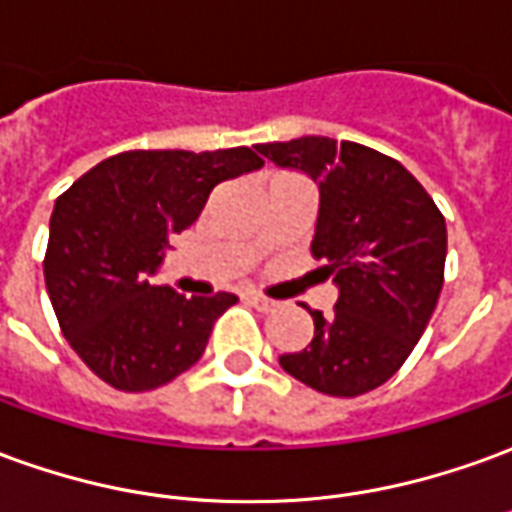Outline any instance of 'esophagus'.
<instances>
[{"instance_id": "esophagus-1", "label": "esophagus", "mask_w": 512, "mask_h": 512, "mask_svg": "<svg viewBox=\"0 0 512 512\" xmlns=\"http://www.w3.org/2000/svg\"><path fill=\"white\" fill-rule=\"evenodd\" d=\"M249 299H252V305H255L257 310H263V313H268V310H277V307H280V302H274V299H268V296H260V293H252Z\"/></svg>"}]
</instances>
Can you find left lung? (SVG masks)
Wrapping results in <instances>:
<instances>
[{
    "instance_id": "8db88e82",
    "label": "left lung",
    "mask_w": 512,
    "mask_h": 512,
    "mask_svg": "<svg viewBox=\"0 0 512 512\" xmlns=\"http://www.w3.org/2000/svg\"><path fill=\"white\" fill-rule=\"evenodd\" d=\"M280 169L318 185L310 252L338 285L332 316H313V341L280 366L327 396H360L402 368L438 305L446 221L410 171L355 141L305 135L257 144Z\"/></svg>"
}]
</instances>
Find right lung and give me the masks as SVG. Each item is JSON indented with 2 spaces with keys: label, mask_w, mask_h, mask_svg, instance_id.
I'll return each instance as SVG.
<instances>
[{
  "label": "right lung",
  "mask_w": 512,
  "mask_h": 512,
  "mask_svg": "<svg viewBox=\"0 0 512 512\" xmlns=\"http://www.w3.org/2000/svg\"><path fill=\"white\" fill-rule=\"evenodd\" d=\"M263 160L249 146L135 149L85 171L49 219L44 280L60 330L82 363L119 391L166 385L202 357L235 293L185 299L152 285L174 232L191 227L210 191Z\"/></svg>",
  "instance_id": "obj_1"
}]
</instances>
